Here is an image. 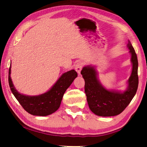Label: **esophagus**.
Masks as SVG:
<instances>
[{
    "label": "esophagus",
    "mask_w": 147,
    "mask_h": 147,
    "mask_svg": "<svg viewBox=\"0 0 147 147\" xmlns=\"http://www.w3.org/2000/svg\"><path fill=\"white\" fill-rule=\"evenodd\" d=\"M82 67H83V63L81 61H79L76 63V65H75V68L74 69H75V70L77 73L78 74H80V72L82 71Z\"/></svg>",
    "instance_id": "1"
}]
</instances>
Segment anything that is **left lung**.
<instances>
[{
  "label": "left lung",
  "mask_w": 147,
  "mask_h": 147,
  "mask_svg": "<svg viewBox=\"0 0 147 147\" xmlns=\"http://www.w3.org/2000/svg\"><path fill=\"white\" fill-rule=\"evenodd\" d=\"M128 47L131 54L132 71L128 80L125 91H109L101 85L93 67H83L81 74L85 80V93L87 101L92 112L102 117L115 116L123 112L132 100L138 88V57L134 47L128 41Z\"/></svg>",
  "instance_id": "left-lung-1"
}]
</instances>
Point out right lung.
<instances>
[{
	"mask_svg": "<svg viewBox=\"0 0 147 147\" xmlns=\"http://www.w3.org/2000/svg\"><path fill=\"white\" fill-rule=\"evenodd\" d=\"M11 66L9 69L8 82L12 93L27 112L33 115L47 116L53 113L59 108L65 92L78 76L74 70L63 73L52 88L38 96H26L19 93L12 83Z\"/></svg>",
	"mask_w": 147,
	"mask_h": 147,
	"instance_id": "add662e5",
	"label": "right lung"
}]
</instances>
